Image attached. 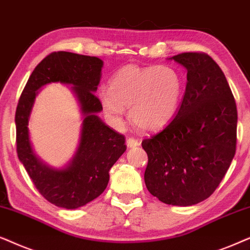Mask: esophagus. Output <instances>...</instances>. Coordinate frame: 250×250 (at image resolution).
Segmentation results:
<instances>
[{
	"mask_svg": "<svg viewBox=\"0 0 250 250\" xmlns=\"http://www.w3.org/2000/svg\"><path fill=\"white\" fill-rule=\"evenodd\" d=\"M139 142L138 139H136L134 137H128L127 138V146L128 147H135V146H138Z\"/></svg>",
	"mask_w": 250,
	"mask_h": 250,
	"instance_id": "esophagus-1",
	"label": "esophagus"
}]
</instances>
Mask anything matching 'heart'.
I'll return each instance as SVG.
<instances>
[{
	"label": "heart",
	"instance_id": "obj_1",
	"mask_svg": "<svg viewBox=\"0 0 250 250\" xmlns=\"http://www.w3.org/2000/svg\"><path fill=\"white\" fill-rule=\"evenodd\" d=\"M183 96V80L169 66L139 67L125 65L101 92L102 105L109 119L119 121L130 107V120L144 130H156L171 121Z\"/></svg>",
	"mask_w": 250,
	"mask_h": 250
}]
</instances>
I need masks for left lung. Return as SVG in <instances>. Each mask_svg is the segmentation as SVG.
<instances>
[{
    "label": "left lung",
    "mask_w": 250,
    "mask_h": 250,
    "mask_svg": "<svg viewBox=\"0 0 250 250\" xmlns=\"http://www.w3.org/2000/svg\"><path fill=\"white\" fill-rule=\"evenodd\" d=\"M188 69L175 118L143 139L147 153L146 188L164 204L192 206L218 188L237 148L235 99L221 67L205 52L172 57Z\"/></svg>",
    "instance_id": "obj_1"
}]
</instances>
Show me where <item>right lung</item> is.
<instances>
[{
	"mask_svg": "<svg viewBox=\"0 0 250 250\" xmlns=\"http://www.w3.org/2000/svg\"><path fill=\"white\" fill-rule=\"evenodd\" d=\"M103 62L97 57L67 51L51 52L32 72L16 109V143L18 158L35 188L57 207H82L104 192L109 169L125 151V137L106 125L96 113L103 105L94 91L101 80ZM50 82L74 85L86 118L82 143L67 168L57 171L43 165L32 152L28 137V118L35 92Z\"/></svg>",
	"mask_w": 250,
	"mask_h": 250,
	"instance_id": "obj_1",
	"label": "right lung"
}]
</instances>
